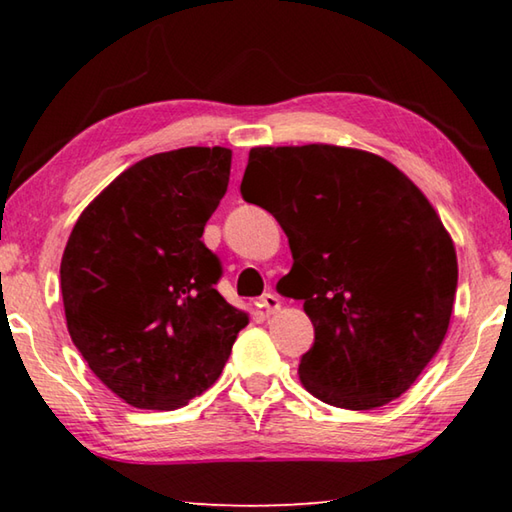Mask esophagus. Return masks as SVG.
<instances>
[{
  "label": "esophagus",
  "mask_w": 512,
  "mask_h": 512,
  "mask_svg": "<svg viewBox=\"0 0 512 512\" xmlns=\"http://www.w3.org/2000/svg\"><path fill=\"white\" fill-rule=\"evenodd\" d=\"M259 307H262L266 314H275V311H280V307H282V302H280V298H277V293H264L262 298H259Z\"/></svg>",
  "instance_id": "obj_1"
}]
</instances>
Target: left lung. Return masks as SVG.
Listing matches in <instances>:
<instances>
[{
	"label": "left lung",
	"mask_w": 512,
	"mask_h": 512,
	"mask_svg": "<svg viewBox=\"0 0 512 512\" xmlns=\"http://www.w3.org/2000/svg\"><path fill=\"white\" fill-rule=\"evenodd\" d=\"M241 194L289 237L280 293L305 300L314 345L298 375L325 404L384 406L445 341L458 262L420 187L377 153L336 144L255 146Z\"/></svg>",
	"instance_id": "1"
}]
</instances>
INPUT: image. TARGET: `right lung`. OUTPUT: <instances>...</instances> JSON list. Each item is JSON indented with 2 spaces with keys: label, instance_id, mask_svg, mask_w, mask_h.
I'll use <instances>...</instances> for the list:
<instances>
[{
  "label": "right lung",
  "instance_id": "1",
  "mask_svg": "<svg viewBox=\"0 0 512 512\" xmlns=\"http://www.w3.org/2000/svg\"><path fill=\"white\" fill-rule=\"evenodd\" d=\"M232 151L187 146L121 171L81 212L60 259L69 336L135 409L173 411L219 379L248 314L214 289L201 241Z\"/></svg>",
  "mask_w": 512,
  "mask_h": 512
}]
</instances>
